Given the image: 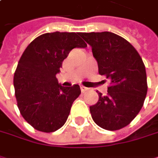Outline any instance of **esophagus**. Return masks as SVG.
I'll return each mask as SVG.
<instances>
[{
  "instance_id": "obj_1",
  "label": "esophagus",
  "mask_w": 158,
  "mask_h": 158,
  "mask_svg": "<svg viewBox=\"0 0 158 158\" xmlns=\"http://www.w3.org/2000/svg\"><path fill=\"white\" fill-rule=\"evenodd\" d=\"M80 90H81V92H85V91L88 90V89L86 87H84V86H80Z\"/></svg>"
}]
</instances>
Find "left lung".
Returning <instances> with one entry per match:
<instances>
[{
    "instance_id": "obj_1",
    "label": "left lung",
    "mask_w": 158,
    "mask_h": 158,
    "mask_svg": "<svg viewBox=\"0 0 158 158\" xmlns=\"http://www.w3.org/2000/svg\"><path fill=\"white\" fill-rule=\"evenodd\" d=\"M91 47L99 74L110 79L108 93L89 107L97 125L116 131L127 126L139 113L147 93L145 67L136 49L122 36L110 33H81Z\"/></svg>"
}]
</instances>
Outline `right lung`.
<instances>
[{
    "instance_id": "obj_1",
    "label": "right lung",
    "mask_w": 158,
    "mask_h": 158,
    "mask_svg": "<svg viewBox=\"0 0 158 158\" xmlns=\"http://www.w3.org/2000/svg\"><path fill=\"white\" fill-rule=\"evenodd\" d=\"M86 47L79 33L55 32L39 35L25 48L14 86L18 109L35 129L52 133L65 124L81 91L79 85L62 87L56 75L73 48Z\"/></svg>"
}]
</instances>
